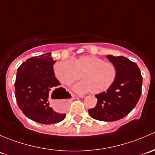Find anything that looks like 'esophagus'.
I'll return each mask as SVG.
<instances>
[{
  "instance_id": "esophagus-1",
  "label": "esophagus",
  "mask_w": 155,
  "mask_h": 155,
  "mask_svg": "<svg viewBox=\"0 0 155 155\" xmlns=\"http://www.w3.org/2000/svg\"><path fill=\"white\" fill-rule=\"evenodd\" d=\"M76 97H80V98H83L85 97V96L82 94H80V95H76Z\"/></svg>"
}]
</instances>
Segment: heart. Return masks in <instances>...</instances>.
I'll use <instances>...</instances> for the list:
<instances>
[{"mask_svg":"<svg viewBox=\"0 0 155 155\" xmlns=\"http://www.w3.org/2000/svg\"><path fill=\"white\" fill-rule=\"evenodd\" d=\"M53 71L61 84L70 85L82 77L83 82L74 87L79 92L100 94L115 82L117 68L114 64L94 55H82L72 61L63 60L54 64Z\"/></svg>","mask_w":155,"mask_h":155,"instance_id":"1","label":"heart"}]
</instances>
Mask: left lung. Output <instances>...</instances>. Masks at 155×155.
<instances>
[{
	"label": "left lung",
	"instance_id": "left-lung-1",
	"mask_svg": "<svg viewBox=\"0 0 155 155\" xmlns=\"http://www.w3.org/2000/svg\"><path fill=\"white\" fill-rule=\"evenodd\" d=\"M107 58L116 67V79L107 91L95 95L97 105L88 112L98 121H114L125 117L136 107L142 94L143 76L137 64L127 58L107 55Z\"/></svg>",
	"mask_w": 155,
	"mask_h": 155
}]
</instances>
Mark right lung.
<instances>
[{"instance_id": "right-lung-1", "label": "right lung", "mask_w": 155, "mask_h": 155, "mask_svg": "<svg viewBox=\"0 0 155 155\" xmlns=\"http://www.w3.org/2000/svg\"><path fill=\"white\" fill-rule=\"evenodd\" d=\"M55 63L48 52L32 57L23 62L18 68L15 82V97L19 109L30 119L37 123L51 124L63 121L65 113L53 110L49 104V95L58 93V98L70 96L66 89L60 87L55 78L53 65ZM51 94V95H52Z\"/></svg>"}]
</instances>
